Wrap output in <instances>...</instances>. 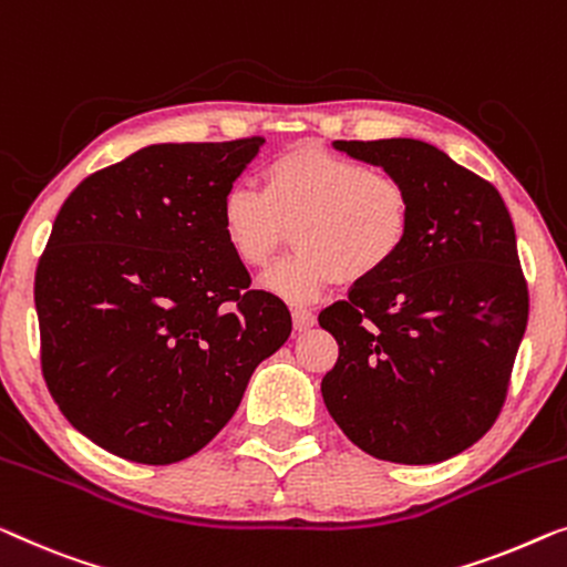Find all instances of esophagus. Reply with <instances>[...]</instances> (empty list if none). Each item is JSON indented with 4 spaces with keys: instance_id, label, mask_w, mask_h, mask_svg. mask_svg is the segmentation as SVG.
Returning <instances> with one entry per match:
<instances>
[{
    "instance_id": "obj_1",
    "label": "esophagus",
    "mask_w": 567,
    "mask_h": 567,
    "mask_svg": "<svg viewBox=\"0 0 567 567\" xmlns=\"http://www.w3.org/2000/svg\"><path fill=\"white\" fill-rule=\"evenodd\" d=\"M291 317H293V330H297V332H307V330H311V327L317 324V317L311 315L309 309H303V307L293 309Z\"/></svg>"
}]
</instances>
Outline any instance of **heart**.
Segmentation results:
<instances>
[{
    "mask_svg": "<svg viewBox=\"0 0 567 567\" xmlns=\"http://www.w3.org/2000/svg\"><path fill=\"white\" fill-rule=\"evenodd\" d=\"M414 199L406 184L342 155L299 147L270 163L264 192L235 184L219 202V229L245 268H266L297 224V252L260 278L291 303L315 301L342 278L383 274L406 248Z\"/></svg>",
    "mask_w": 567,
    "mask_h": 567,
    "instance_id": "obj_1",
    "label": "heart"
}]
</instances>
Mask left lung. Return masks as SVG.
<instances>
[{"mask_svg":"<svg viewBox=\"0 0 567 567\" xmlns=\"http://www.w3.org/2000/svg\"><path fill=\"white\" fill-rule=\"evenodd\" d=\"M412 192L401 256L319 315L340 344L327 412L363 453L430 465L463 453L502 412L529 293L512 217L488 182L412 137L334 141Z\"/></svg>","mask_w":567,"mask_h":567,"instance_id":"left-lung-1","label":"left lung"}]
</instances>
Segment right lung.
Wrapping results in <instances>:
<instances>
[{"label":"right lung","mask_w":567,"mask_h":567,"mask_svg":"<svg viewBox=\"0 0 567 567\" xmlns=\"http://www.w3.org/2000/svg\"><path fill=\"white\" fill-rule=\"evenodd\" d=\"M264 143L147 145L63 202L35 274L40 360L65 420L106 453H199L289 340L286 303L250 289L219 229Z\"/></svg>","instance_id":"right-lung-1"}]
</instances>
